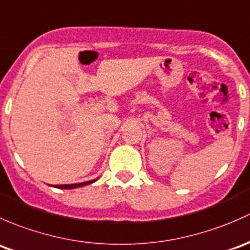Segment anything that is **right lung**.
Segmentation results:
<instances>
[{"label": "right lung", "mask_w": 250, "mask_h": 250, "mask_svg": "<svg viewBox=\"0 0 250 250\" xmlns=\"http://www.w3.org/2000/svg\"><path fill=\"white\" fill-rule=\"evenodd\" d=\"M96 179H94V181H89V182H84V183H78V184H63V185H55V188H58V189H74V188H79V187H84V185H87V184H91V183H94Z\"/></svg>", "instance_id": "right-lung-1"}]
</instances>
